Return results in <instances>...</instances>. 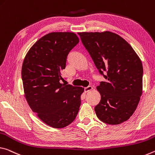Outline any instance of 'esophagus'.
I'll use <instances>...</instances> for the list:
<instances>
[{"mask_svg": "<svg viewBox=\"0 0 155 155\" xmlns=\"http://www.w3.org/2000/svg\"><path fill=\"white\" fill-rule=\"evenodd\" d=\"M92 89H93V87H91V86H88V87L84 88V92L88 93V92H89V91H91Z\"/></svg>", "mask_w": 155, "mask_h": 155, "instance_id": "34e87169", "label": "esophagus"}]
</instances>
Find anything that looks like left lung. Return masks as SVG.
Wrapping results in <instances>:
<instances>
[{"instance_id":"1","label":"left lung","mask_w":155,"mask_h":155,"mask_svg":"<svg viewBox=\"0 0 155 155\" xmlns=\"http://www.w3.org/2000/svg\"><path fill=\"white\" fill-rule=\"evenodd\" d=\"M78 35L106 80L97 87L101 95L100 103L95 107L97 117L112 125L127 121L136 110L142 94L140 58L130 45L115 33L80 32Z\"/></svg>"}]
</instances>
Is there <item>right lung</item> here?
<instances>
[{
	"label": "right lung",
	"mask_w": 155,
	"mask_h": 155,
	"mask_svg": "<svg viewBox=\"0 0 155 155\" xmlns=\"http://www.w3.org/2000/svg\"><path fill=\"white\" fill-rule=\"evenodd\" d=\"M79 42L73 32H51L30 48L22 67L25 96L40 120L64 128L77 116L84 88L60 83L67 55Z\"/></svg>",
	"instance_id": "add662e5"
}]
</instances>
